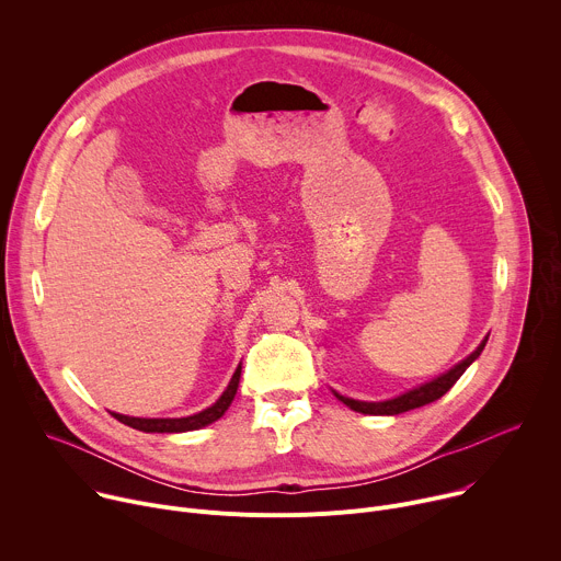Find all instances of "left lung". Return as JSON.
<instances>
[{
	"label": "left lung",
	"instance_id": "8db88e82",
	"mask_svg": "<svg viewBox=\"0 0 561 561\" xmlns=\"http://www.w3.org/2000/svg\"><path fill=\"white\" fill-rule=\"evenodd\" d=\"M486 342H489V335L482 340V344H479L466 359H461L459 364H455L450 370L442 373L439 377H435V379H431V381H426V383H422V386H417V388H411V390H407V392H402V394H397V397H392V399H383V402H359V399L344 397V394H340L337 390H333V392H335V397L340 399V402H344V404H346L351 411H355V413H364V415H399V413H407V411L426 407V404L435 402V399H439L442 394H446V392L453 388V383L463 375V370H466L479 355H482Z\"/></svg>",
	"mask_w": 561,
	"mask_h": 561
}]
</instances>
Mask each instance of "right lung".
Wrapping results in <instances>:
<instances>
[{"instance_id": "obj_1", "label": "right lung", "mask_w": 561, "mask_h": 561, "mask_svg": "<svg viewBox=\"0 0 561 561\" xmlns=\"http://www.w3.org/2000/svg\"><path fill=\"white\" fill-rule=\"evenodd\" d=\"M239 377H242V364H239L226 386V390L219 394L217 402L195 415L188 417H128V415H119V413H111L117 422L141 431V433H186V431H199L213 422H217L228 407L232 404L234 392L239 388Z\"/></svg>"}]
</instances>
